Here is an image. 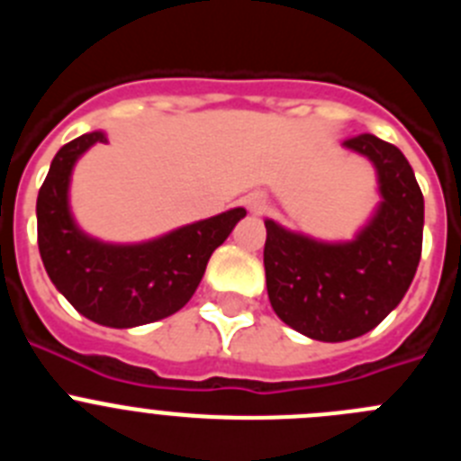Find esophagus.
Here are the masks:
<instances>
[{
  "instance_id": "esophagus-1",
  "label": "esophagus",
  "mask_w": 461,
  "mask_h": 461,
  "mask_svg": "<svg viewBox=\"0 0 461 461\" xmlns=\"http://www.w3.org/2000/svg\"><path fill=\"white\" fill-rule=\"evenodd\" d=\"M247 207H249L251 214H263L267 210V201L263 194H251L247 195Z\"/></svg>"
}]
</instances>
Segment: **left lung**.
Masks as SVG:
<instances>
[{
    "mask_svg": "<svg viewBox=\"0 0 461 461\" xmlns=\"http://www.w3.org/2000/svg\"><path fill=\"white\" fill-rule=\"evenodd\" d=\"M344 148L369 158L381 198L351 240L328 242L266 219L272 309L319 341H348L376 328L406 295L422 251L425 201L404 154L372 133Z\"/></svg>",
    "mask_w": 461,
    "mask_h": 461,
    "instance_id": "8db88e82",
    "label": "left lung"
}]
</instances>
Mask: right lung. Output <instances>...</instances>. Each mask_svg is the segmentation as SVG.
Segmentation results:
<instances>
[{"instance_id":"add662e5","label":"right lung","mask_w":461,"mask_h":461,"mask_svg":"<svg viewBox=\"0 0 461 461\" xmlns=\"http://www.w3.org/2000/svg\"><path fill=\"white\" fill-rule=\"evenodd\" d=\"M96 142H108L101 129L67 142L52 158L36 198L41 260L57 291L85 319L105 328L154 323L189 303L212 251L247 210L233 207L145 242H104L78 226L68 198L73 168Z\"/></svg>"}]
</instances>
